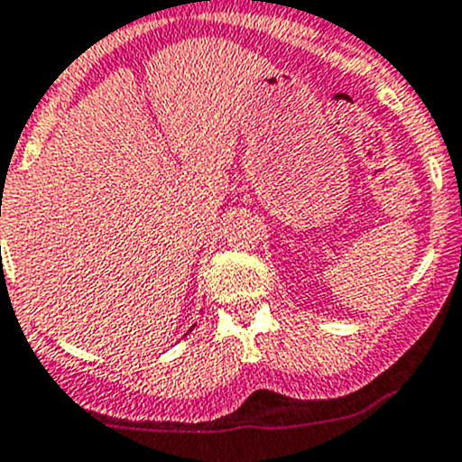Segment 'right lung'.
<instances>
[{
  "mask_svg": "<svg viewBox=\"0 0 462 462\" xmlns=\"http://www.w3.org/2000/svg\"><path fill=\"white\" fill-rule=\"evenodd\" d=\"M190 328H195V327H190Z\"/></svg>",
  "mask_w": 462,
  "mask_h": 462,
  "instance_id": "obj_1",
  "label": "right lung"
}]
</instances>
